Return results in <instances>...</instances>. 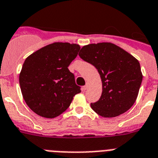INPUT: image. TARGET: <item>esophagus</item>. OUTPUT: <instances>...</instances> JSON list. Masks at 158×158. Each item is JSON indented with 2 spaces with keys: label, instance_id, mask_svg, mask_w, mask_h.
Returning <instances> with one entry per match:
<instances>
[{
  "label": "esophagus",
  "instance_id": "1",
  "mask_svg": "<svg viewBox=\"0 0 158 158\" xmlns=\"http://www.w3.org/2000/svg\"><path fill=\"white\" fill-rule=\"evenodd\" d=\"M88 86H89V84H88V83H87L85 84V85L83 86V89H84V90H87V89H88Z\"/></svg>",
  "mask_w": 158,
  "mask_h": 158
}]
</instances>
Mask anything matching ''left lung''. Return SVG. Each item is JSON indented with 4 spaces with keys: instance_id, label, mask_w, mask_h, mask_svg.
I'll return each mask as SVG.
<instances>
[{
    "instance_id": "1",
    "label": "left lung",
    "mask_w": 158,
    "mask_h": 158,
    "mask_svg": "<svg viewBox=\"0 0 158 158\" xmlns=\"http://www.w3.org/2000/svg\"><path fill=\"white\" fill-rule=\"evenodd\" d=\"M79 56L97 68L102 82L101 98L91 104L92 110L104 118H114L127 112L135 102L141 85L139 61L108 42L83 46Z\"/></svg>"
}]
</instances>
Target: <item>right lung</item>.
<instances>
[{"instance_id":"obj_1","label":"right lung","mask_w":158,"mask_h":158,"mask_svg":"<svg viewBox=\"0 0 158 158\" xmlns=\"http://www.w3.org/2000/svg\"><path fill=\"white\" fill-rule=\"evenodd\" d=\"M79 49L76 44L56 42L27 57L19 84L24 101L36 114L47 118L59 116L81 92L68 69Z\"/></svg>"}]
</instances>
